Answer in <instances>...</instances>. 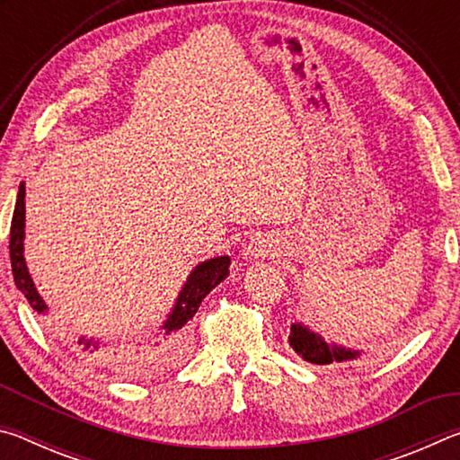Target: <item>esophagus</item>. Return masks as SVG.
<instances>
[{
    "label": "esophagus",
    "instance_id": "1",
    "mask_svg": "<svg viewBox=\"0 0 460 460\" xmlns=\"http://www.w3.org/2000/svg\"><path fill=\"white\" fill-rule=\"evenodd\" d=\"M274 245H271V241L268 237H253L249 241L247 245V255L249 258H270V255H274Z\"/></svg>",
    "mask_w": 460,
    "mask_h": 460
}]
</instances>
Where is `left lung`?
Returning <instances> with one entry per match:
<instances>
[{
  "instance_id": "1",
  "label": "left lung",
  "mask_w": 460,
  "mask_h": 460,
  "mask_svg": "<svg viewBox=\"0 0 460 460\" xmlns=\"http://www.w3.org/2000/svg\"><path fill=\"white\" fill-rule=\"evenodd\" d=\"M290 345L302 359L314 365L345 363L359 357V351H351V349L334 345V342H326L323 337H318V334L308 331L302 324H292Z\"/></svg>"
}]
</instances>
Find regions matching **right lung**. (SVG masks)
I'll return each mask as SVG.
<instances>
[{"mask_svg":"<svg viewBox=\"0 0 460 460\" xmlns=\"http://www.w3.org/2000/svg\"><path fill=\"white\" fill-rule=\"evenodd\" d=\"M26 186L20 184L18 199H15V208L12 217L10 227V260H12V271L13 282L18 290L26 296L30 306H32L38 314L46 313L44 300L38 294L32 278L28 274L26 260H24V221H26ZM229 263L231 260L227 255L223 258H215L208 261H202L200 266L194 268L192 274L186 279L181 296H178L176 306L168 321L162 326V332L155 334L154 341L142 342L137 347L129 345H109L103 341L84 339L81 337L76 341V351H79L84 359L93 363H101L111 367L113 371L121 373L128 377L144 376L146 371L162 367L174 361L181 349V342L184 337V324L197 314L200 302L205 296L213 290L217 284H221L225 278L229 276Z\"/></svg>","mask_w":460,"mask_h":460,"instance_id":"1","label":"right lung"}]
</instances>
